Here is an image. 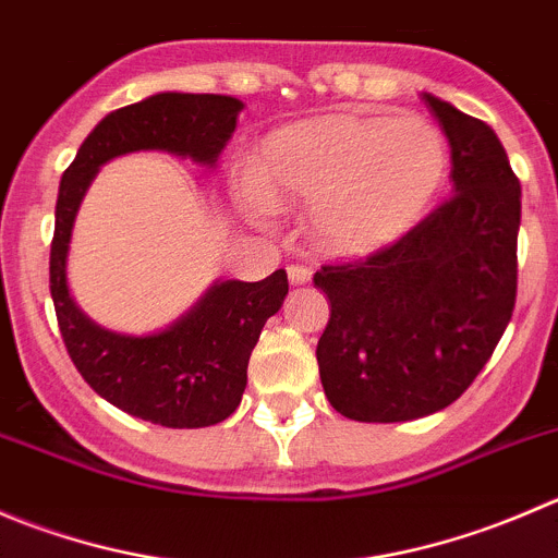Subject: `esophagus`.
<instances>
[{
    "instance_id": "esophagus-1",
    "label": "esophagus",
    "mask_w": 558,
    "mask_h": 558,
    "mask_svg": "<svg viewBox=\"0 0 558 558\" xmlns=\"http://www.w3.org/2000/svg\"><path fill=\"white\" fill-rule=\"evenodd\" d=\"M286 272H289V280L294 286H305L307 280L313 278V272H311V267H302V264H291L289 269H286Z\"/></svg>"
}]
</instances>
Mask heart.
Returning a JSON list of instances; mask_svg holds the SVG:
<instances>
[{
  "label": "heart",
  "mask_w": 558,
  "mask_h": 558,
  "mask_svg": "<svg viewBox=\"0 0 558 558\" xmlns=\"http://www.w3.org/2000/svg\"><path fill=\"white\" fill-rule=\"evenodd\" d=\"M450 144L425 117L324 113L269 135L242 182L251 213L311 204V236L332 256H367L409 234L445 187Z\"/></svg>",
  "instance_id": "obj_1"
}]
</instances>
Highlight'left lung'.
Returning <instances> with one entry per match:
<instances>
[{"label":"left lung","mask_w":558,"mask_h":558,"mask_svg":"<svg viewBox=\"0 0 558 558\" xmlns=\"http://www.w3.org/2000/svg\"><path fill=\"white\" fill-rule=\"evenodd\" d=\"M450 142L452 196L384 251L324 264L316 360L324 395L356 423H405L461 398L518 294L521 182L494 130L423 95Z\"/></svg>","instance_id":"obj_1"}]
</instances>
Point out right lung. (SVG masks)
Returning a JSON list of instances; mask_svg holds the SVG:
<instances>
[{
    "instance_id": "obj_1",
    "label": "right lung",
    "mask_w": 558,
    "mask_h": 558,
    "mask_svg": "<svg viewBox=\"0 0 558 558\" xmlns=\"http://www.w3.org/2000/svg\"><path fill=\"white\" fill-rule=\"evenodd\" d=\"M242 100L229 95L160 92L108 113L81 144L59 182L51 242V300L68 354L100 398L166 428H207L240 405L247 360L262 327L289 294L286 269L258 283L220 280L163 332L119 335L78 311L68 289L73 220L97 169L138 149L215 166L236 128Z\"/></svg>"
}]
</instances>
